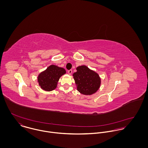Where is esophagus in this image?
Segmentation results:
<instances>
[{"label": "esophagus", "mask_w": 148, "mask_h": 148, "mask_svg": "<svg viewBox=\"0 0 148 148\" xmlns=\"http://www.w3.org/2000/svg\"><path fill=\"white\" fill-rule=\"evenodd\" d=\"M68 73L69 75H71L72 74V70H69V71H68Z\"/></svg>", "instance_id": "34e87169"}]
</instances>
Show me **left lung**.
<instances>
[{
  "label": "left lung",
  "mask_w": 148,
  "mask_h": 148,
  "mask_svg": "<svg viewBox=\"0 0 148 148\" xmlns=\"http://www.w3.org/2000/svg\"><path fill=\"white\" fill-rule=\"evenodd\" d=\"M77 72L73 74L77 90L84 95L95 93L101 85V78L95 71L89 69L86 65L76 68Z\"/></svg>",
  "instance_id": "obj_1"
}]
</instances>
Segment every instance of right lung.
<instances>
[{
  "label": "right lung",
  "instance_id": "obj_1",
  "mask_svg": "<svg viewBox=\"0 0 148 148\" xmlns=\"http://www.w3.org/2000/svg\"><path fill=\"white\" fill-rule=\"evenodd\" d=\"M65 69L55 65H51L40 72L38 76V83L45 91H52L57 87L58 82L64 74Z\"/></svg>",
  "mask_w": 148,
  "mask_h": 148
}]
</instances>
